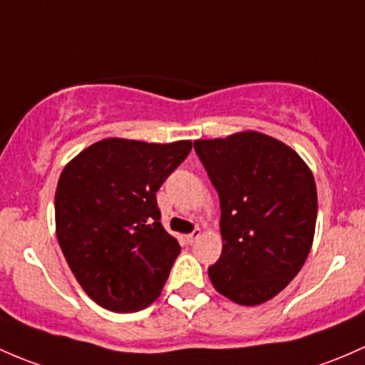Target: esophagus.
<instances>
[{
  "label": "esophagus",
  "instance_id": "34e87169",
  "mask_svg": "<svg viewBox=\"0 0 365 365\" xmlns=\"http://www.w3.org/2000/svg\"><path fill=\"white\" fill-rule=\"evenodd\" d=\"M200 235H202L200 228H195V230L191 232V234H187V235H186V240H187V244H193L195 240H197L198 237H200Z\"/></svg>",
  "mask_w": 365,
  "mask_h": 365
}]
</instances>
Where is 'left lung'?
Segmentation results:
<instances>
[{
  "mask_svg": "<svg viewBox=\"0 0 365 365\" xmlns=\"http://www.w3.org/2000/svg\"><path fill=\"white\" fill-rule=\"evenodd\" d=\"M221 207L223 251L209 267L221 295L272 299L299 274L317 225L314 178L294 149L257 131L193 142Z\"/></svg>",
  "mask_w": 365,
  "mask_h": 365,
  "instance_id": "obj_1",
  "label": "left lung"
}]
</instances>
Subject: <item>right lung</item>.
<instances>
[{
    "label": "right lung",
    "mask_w": 365,
    "mask_h": 365,
    "mask_svg": "<svg viewBox=\"0 0 365 365\" xmlns=\"http://www.w3.org/2000/svg\"><path fill=\"white\" fill-rule=\"evenodd\" d=\"M190 151V140L105 138L61 172L59 246L86 294L105 309L133 313L160 295L181 246L161 225L156 191Z\"/></svg>",
    "instance_id": "obj_1"
}]
</instances>
